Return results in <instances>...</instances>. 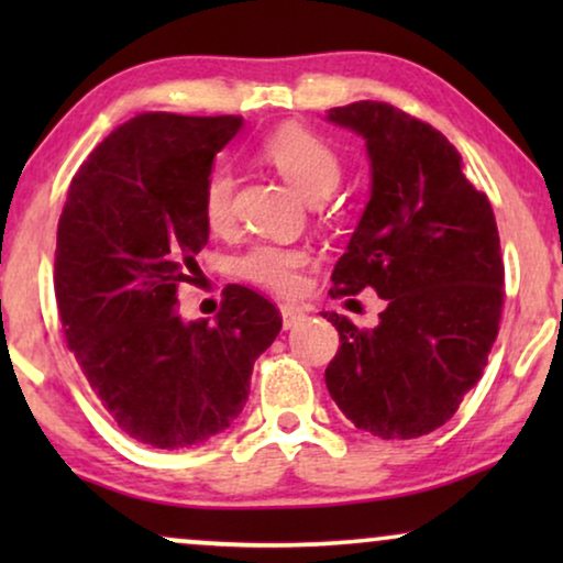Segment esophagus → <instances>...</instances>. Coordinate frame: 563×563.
Instances as JSON below:
<instances>
[{"label": "esophagus", "instance_id": "obj_1", "mask_svg": "<svg viewBox=\"0 0 563 563\" xmlns=\"http://www.w3.org/2000/svg\"><path fill=\"white\" fill-rule=\"evenodd\" d=\"M305 318V310L299 305H282V320H284V328H295L299 320Z\"/></svg>", "mask_w": 563, "mask_h": 563}]
</instances>
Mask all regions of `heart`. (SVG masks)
Instances as JSON below:
<instances>
[{"mask_svg":"<svg viewBox=\"0 0 563 563\" xmlns=\"http://www.w3.org/2000/svg\"><path fill=\"white\" fill-rule=\"evenodd\" d=\"M264 156L272 161L284 179L310 202H320L341 181V158L320 135L305 128H282L264 143ZM235 174L225 164L212 166L202 184V214L214 233L233 225ZM307 264L305 251L284 245H251L235 261V272L253 284L291 295L299 287V272Z\"/></svg>","mask_w":563,"mask_h":563,"instance_id":"heart-1","label":"heart"}]
</instances>
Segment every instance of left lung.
Segmentation results:
<instances>
[{
  "label": "left lung",
  "instance_id": "8db88e82",
  "mask_svg": "<svg viewBox=\"0 0 563 563\" xmlns=\"http://www.w3.org/2000/svg\"><path fill=\"white\" fill-rule=\"evenodd\" d=\"M328 122L364 137L372 166V197L330 295L372 287L387 299L372 330L322 314L341 335L328 391L353 426L384 441L433 433L482 379L499 330L505 266L495 212L428 122L372 99L333 107Z\"/></svg>",
  "mask_w": 563,
  "mask_h": 563
}]
</instances>
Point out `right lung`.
<instances>
[{"mask_svg": "<svg viewBox=\"0 0 563 563\" xmlns=\"http://www.w3.org/2000/svg\"><path fill=\"white\" fill-rule=\"evenodd\" d=\"M243 118L145 112L120 125L76 172L58 220L56 302L66 345L122 433L189 449L230 428L253 361L282 330L258 291L225 287L218 318L184 322L210 225L202 184Z\"/></svg>", "mask_w": 563, "mask_h": 563, "instance_id": "add662e5", "label": "right lung"}]
</instances>
